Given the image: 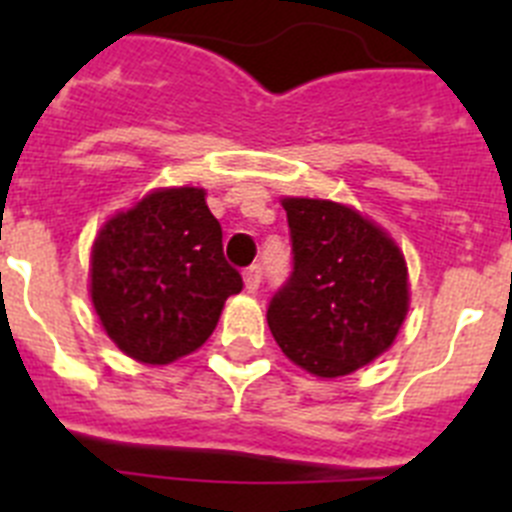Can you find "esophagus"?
Instances as JSON below:
<instances>
[{"mask_svg":"<svg viewBox=\"0 0 512 512\" xmlns=\"http://www.w3.org/2000/svg\"><path fill=\"white\" fill-rule=\"evenodd\" d=\"M243 284H246L248 292H256L261 284V266L259 264H253L248 266L246 271H243Z\"/></svg>","mask_w":512,"mask_h":512,"instance_id":"obj_1","label":"esophagus"}]
</instances>
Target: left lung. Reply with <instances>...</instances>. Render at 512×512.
I'll return each mask as SVG.
<instances>
[{
	"mask_svg": "<svg viewBox=\"0 0 512 512\" xmlns=\"http://www.w3.org/2000/svg\"><path fill=\"white\" fill-rule=\"evenodd\" d=\"M292 274L266 320L289 361L343 377L392 346L408 315V266L379 225L330 200L284 197Z\"/></svg>",
	"mask_w": 512,
	"mask_h": 512,
	"instance_id": "left-lung-1",
	"label": "left lung"
}]
</instances>
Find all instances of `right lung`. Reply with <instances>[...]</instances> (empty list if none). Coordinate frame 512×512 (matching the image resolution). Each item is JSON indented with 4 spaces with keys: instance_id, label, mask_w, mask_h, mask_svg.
Returning a JSON list of instances; mask_svg holds the SVG:
<instances>
[{
    "instance_id": "obj_1",
    "label": "right lung",
    "mask_w": 512,
    "mask_h": 512,
    "mask_svg": "<svg viewBox=\"0 0 512 512\" xmlns=\"http://www.w3.org/2000/svg\"><path fill=\"white\" fill-rule=\"evenodd\" d=\"M89 277L102 328L143 364L197 351L225 300L243 289L223 256V228L197 187L156 189L110 217L92 246Z\"/></svg>"
}]
</instances>
